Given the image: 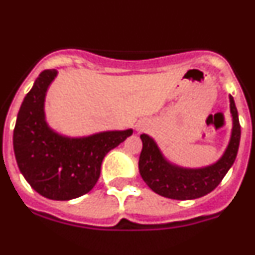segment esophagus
Segmentation results:
<instances>
[{
  "mask_svg": "<svg viewBox=\"0 0 255 255\" xmlns=\"http://www.w3.org/2000/svg\"><path fill=\"white\" fill-rule=\"evenodd\" d=\"M137 129H138V130H141V129H142V127H141V126H137Z\"/></svg>",
  "mask_w": 255,
  "mask_h": 255,
  "instance_id": "1",
  "label": "esophagus"
}]
</instances>
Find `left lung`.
<instances>
[{"instance_id":"1","label":"left lung","mask_w":255,"mask_h":255,"mask_svg":"<svg viewBox=\"0 0 255 255\" xmlns=\"http://www.w3.org/2000/svg\"><path fill=\"white\" fill-rule=\"evenodd\" d=\"M233 128L229 143L216 162L204 167H182L168 161L152 137L141 134L142 151L138 168L149 189L173 200H192L213 191L224 178L237 158L240 142V125L234 98L229 95Z\"/></svg>"}]
</instances>
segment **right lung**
Segmentation results:
<instances>
[{
  "instance_id": "right-lung-1",
  "label": "right lung",
  "mask_w": 255,
  "mask_h": 255,
  "mask_svg": "<svg viewBox=\"0 0 255 255\" xmlns=\"http://www.w3.org/2000/svg\"><path fill=\"white\" fill-rule=\"evenodd\" d=\"M58 75L44 70L23 98L13 129V151L30 186L50 200L77 199L95 186L103 158L132 135L133 129L103 130L84 137H68L46 122L45 98Z\"/></svg>"
}]
</instances>
